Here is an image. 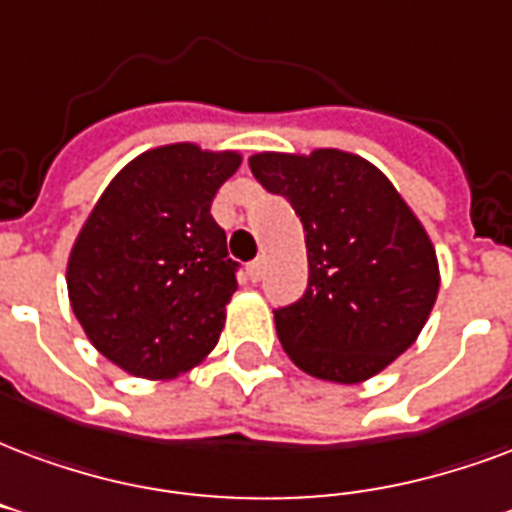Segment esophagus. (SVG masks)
Listing matches in <instances>:
<instances>
[{
    "label": "esophagus",
    "mask_w": 512,
    "mask_h": 512,
    "mask_svg": "<svg viewBox=\"0 0 512 512\" xmlns=\"http://www.w3.org/2000/svg\"><path fill=\"white\" fill-rule=\"evenodd\" d=\"M246 274H249L252 282H260V279H263V260H252V263L246 266Z\"/></svg>",
    "instance_id": "esophagus-1"
}]
</instances>
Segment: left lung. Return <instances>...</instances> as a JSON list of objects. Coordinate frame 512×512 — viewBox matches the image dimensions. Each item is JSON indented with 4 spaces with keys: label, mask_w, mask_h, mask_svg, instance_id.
Returning a JSON list of instances; mask_svg holds the SVG:
<instances>
[{
    "label": "left lung",
    "mask_w": 512,
    "mask_h": 512,
    "mask_svg": "<svg viewBox=\"0 0 512 512\" xmlns=\"http://www.w3.org/2000/svg\"><path fill=\"white\" fill-rule=\"evenodd\" d=\"M249 168L293 206L306 233L309 285L274 309L279 342L312 377L369 380L418 339L437 301L426 230L391 181L355 154H255Z\"/></svg>",
    "instance_id": "left-lung-1"
}]
</instances>
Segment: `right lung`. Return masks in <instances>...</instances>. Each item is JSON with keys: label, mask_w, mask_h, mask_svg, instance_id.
<instances>
[{"label": "right lung", "mask_w": 512, "mask_h": 512, "mask_svg": "<svg viewBox=\"0 0 512 512\" xmlns=\"http://www.w3.org/2000/svg\"><path fill=\"white\" fill-rule=\"evenodd\" d=\"M238 165L233 151L192 143L146 151L86 219L67 266L70 304L124 372L168 380L214 350L238 263L211 203Z\"/></svg>", "instance_id": "1"}]
</instances>
